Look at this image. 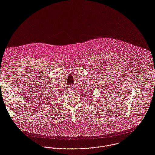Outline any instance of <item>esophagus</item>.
Here are the masks:
<instances>
[{"label":"esophagus","instance_id":"obj_1","mask_svg":"<svg viewBox=\"0 0 155 155\" xmlns=\"http://www.w3.org/2000/svg\"><path fill=\"white\" fill-rule=\"evenodd\" d=\"M74 89H75V88H74V87H73V86H70V88H69V90H70V91H74Z\"/></svg>","mask_w":155,"mask_h":155}]
</instances>
